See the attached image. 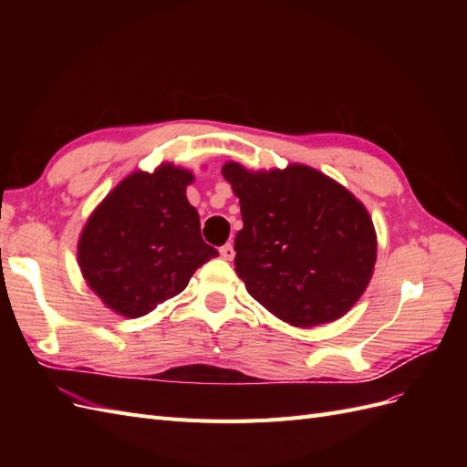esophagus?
Listing matches in <instances>:
<instances>
[{"mask_svg": "<svg viewBox=\"0 0 467 467\" xmlns=\"http://www.w3.org/2000/svg\"><path fill=\"white\" fill-rule=\"evenodd\" d=\"M220 255L225 259V261H232L235 257V251H234V245L232 244H225L220 247Z\"/></svg>", "mask_w": 467, "mask_h": 467, "instance_id": "34e87169", "label": "esophagus"}]
</instances>
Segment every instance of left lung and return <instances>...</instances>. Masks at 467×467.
Segmentation results:
<instances>
[{
	"mask_svg": "<svg viewBox=\"0 0 467 467\" xmlns=\"http://www.w3.org/2000/svg\"><path fill=\"white\" fill-rule=\"evenodd\" d=\"M222 175L242 206L234 265L247 292L294 327L343 317L374 273L376 230L364 204L300 163L251 173L230 161Z\"/></svg>",
	"mask_w": 467,
	"mask_h": 467,
	"instance_id": "8db88e82",
	"label": "left lung"
}]
</instances>
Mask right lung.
<instances>
[{
	"mask_svg": "<svg viewBox=\"0 0 467 467\" xmlns=\"http://www.w3.org/2000/svg\"><path fill=\"white\" fill-rule=\"evenodd\" d=\"M187 169L163 163L120 181L83 228L78 261L89 288L112 312L142 317L187 288L199 266L218 255L201 235L187 201Z\"/></svg>",
	"mask_w": 467,
	"mask_h": 467,
	"instance_id": "1",
	"label": "right lung"
}]
</instances>
